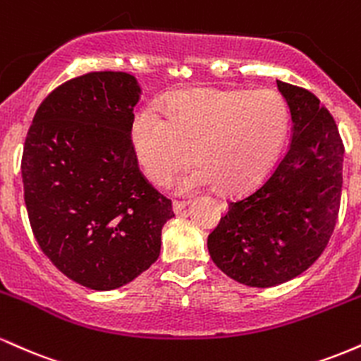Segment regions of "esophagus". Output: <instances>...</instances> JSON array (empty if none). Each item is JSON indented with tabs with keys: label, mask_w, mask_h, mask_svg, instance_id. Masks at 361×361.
Returning a JSON list of instances; mask_svg holds the SVG:
<instances>
[{
	"label": "esophagus",
	"mask_w": 361,
	"mask_h": 361,
	"mask_svg": "<svg viewBox=\"0 0 361 361\" xmlns=\"http://www.w3.org/2000/svg\"><path fill=\"white\" fill-rule=\"evenodd\" d=\"M186 205H188V202L186 200H173V212L180 214Z\"/></svg>",
	"instance_id": "esophagus-1"
}]
</instances>
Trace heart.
Returning a JSON list of instances; mask_svg holds the SVG:
<instances>
[{
  "mask_svg": "<svg viewBox=\"0 0 361 361\" xmlns=\"http://www.w3.org/2000/svg\"><path fill=\"white\" fill-rule=\"evenodd\" d=\"M287 130V103L273 91L197 90L169 102L163 117L142 111L132 140L140 168L154 185L171 183L193 152L198 164L181 178V192L217 183L235 192L264 176Z\"/></svg>",
  "mask_w": 361,
  "mask_h": 361,
  "instance_id": "obj_1",
  "label": "heart"
}]
</instances>
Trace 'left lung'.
<instances>
[{"mask_svg":"<svg viewBox=\"0 0 361 361\" xmlns=\"http://www.w3.org/2000/svg\"><path fill=\"white\" fill-rule=\"evenodd\" d=\"M292 139L263 185L229 202L207 239L229 279L268 288L295 279L322 255L339 212L343 147L334 118L307 90L276 81Z\"/></svg>","mask_w":361,"mask_h":361,"instance_id":"1","label":"left lung"}]
</instances>
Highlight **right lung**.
Wrapping results in <instances>:
<instances>
[{
  "label": "right lung",
  "mask_w": 361,
  "mask_h": 361,
  "mask_svg": "<svg viewBox=\"0 0 361 361\" xmlns=\"http://www.w3.org/2000/svg\"><path fill=\"white\" fill-rule=\"evenodd\" d=\"M142 94L127 73H88L40 103L22 180L28 219L57 270L93 290L137 279L157 259L173 214L139 171L130 140Z\"/></svg>",
  "instance_id": "obj_1"
}]
</instances>
